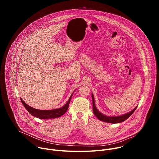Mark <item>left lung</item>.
<instances>
[{
  "label": "left lung",
  "mask_w": 159,
  "mask_h": 159,
  "mask_svg": "<svg viewBox=\"0 0 159 159\" xmlns=\"http://www.w3.org/2000/svg\"><path fill=\"white\" fill-rule=\"evenodd\" d=\"M92 98H93V112L95 115V116L101 121L107 122V123H121L124 121H125L126 119H128L132 114L133 112L137 109V107L134 108L132 111L130 112L126 113L125 115H121V116H106L98 111V109L96 108L95 106V102H94V98L93 94H92Z\"/></svg>",
  "instance_id": "left-lung-1"
}]
</instances>
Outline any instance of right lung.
Listing matches in <instances>:
<instances>
[{"label":"right lung","instance_id":"1","mask_svg":"<svg viewBox=\"0 0 159 159\" xmlns=\"http://www.w3.org/2000/svg\"><path fill=\"white\" fill-rule=\"evenodd\" d=\"M73 94L71 95L70 98L69 99V101L67 102L61 107L52 110H41V109H36L34 108L31 107L29 105H28L23 100L20 98V101L24 105L26 110L30 113V114L38 118L44 120V119H52V118H57L58 117H60L63 114L66 112V111L69 107V103L70 102L71 98L72 97Z\"/></svg>","mask_w":159,"mask_h":159}]
</instances>
